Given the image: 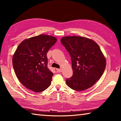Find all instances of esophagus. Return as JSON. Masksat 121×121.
<instances>
[{
    "label": "esophagus",
    "mask_w": 121,
    "mask_h": 121,
    "mask_svg": "<svg viewBox=\"0 0 121 121\" xmlns=\"http://www.w3.org/2000/svg\"><path fill=\"white\" fill-rule=\"evenodd\" d=\"M56 71H58V72L60 73V72H61V71H62V69H56Z\"/></svg>",
    "instance_id": "esophagus-1"
}]
</instances>
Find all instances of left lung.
I'll list each match as a JSON object with an SVG mask.
<instances>
[{"label":"left lung","mask_w":121,"mask_h":121,"mask_svg":"<svg viewBox=\"0 0 121 121\" xmlns=\"http://www.w3.org/2000/svg\"><path fill=\"white\" fill-rule=\"evenodd\" d=\"M61 43L70 54L73 75L65 81L76 91L91 87L101 77L106 62L98 45L93 40L80 36H65Z\"/></svg>","instance_id":"obj_1"}]
</instances>
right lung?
Segmentation results:
<instances>
[{
  "mask_svg": "<svg viewBox=\"0 0 121 121\" xmlns=\"http://www.w3.org/2000/svg\"><path fill=\"white\" fill-rule=\"evenodd\" d=\"M53 36L40 35L24 40L13 55L14 71L22 85L35 92L50 86L53 73L48 68L46 54L56 42Z\"/></svg>",
  "mask_w": 121,
  "mask_h": 121,
  "instance_id": "obj_1",
  "label": "right lung"
}]
</instances>
